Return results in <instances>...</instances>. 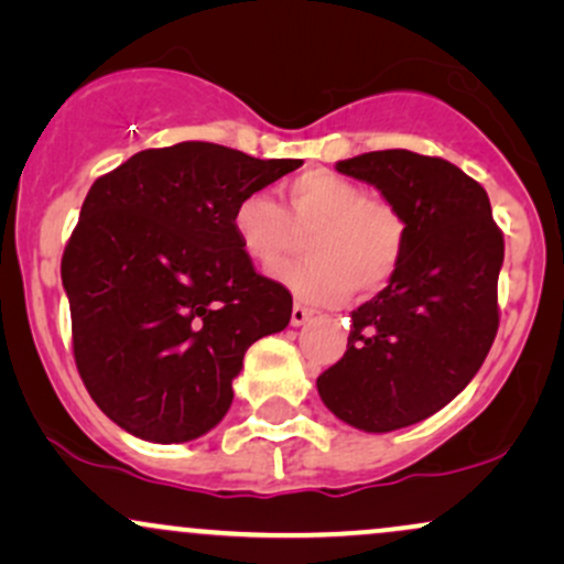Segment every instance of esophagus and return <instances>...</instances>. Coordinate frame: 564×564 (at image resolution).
Masks as SVG:
<instances>
[{
    "label": "esophagus",
    "instance_id": "esophagus-1",
    "mask_svg": "<svg viewBox=\"0 0 564 564\" xmlns=\"http://www.w3.org/2000/svg\"><path fill=\"white\" fill-rule=\"evenodd\" d=\"M310 315H313V310L294 304V307H291V326H304V323L310 321Z\"/></svg>",
    "mask_w": 564,
    "mask_h": 564
}]
</instances>
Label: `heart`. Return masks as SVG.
Masks as SVG:
<instances>
[{
  "instance_id": "obj_1",
  "label": "heart",
  "mask_w": 564,
  "mask_h": 564,
  "mask_svg": "<svg viewBox=\"0 0 564 564\" xmlns=\"http://www.w3.org/2000/svg\"><path fill=\"white\" fill-rule=\"evenodd\" d=\"M286 212L268 193H246L230 225L246 260L275 273L307 238L310 260L281 281L310 304H339L355 289L373 294L398 273L405 219L384 198L332 170H310L283 185Z\"/></svg>"
}]
</instances>
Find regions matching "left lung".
<instances>
[{
	"mask_svg": "<svg viewBox=\"0 0 564 564\" xmlns=\"http://www.w3.org/2000/svg\"><path fill=\"white\" fill-rule=\"evenodd\" d=\"M405 219L398 273L352 310L347 352L318 377L336 419L364 432L411 426L480 371L498 332L503 236L488 193L445 159L392 148L336 161Z\"/></svg>",
	"mask_w": 564,
	"mask_h": 564,
	"instance_id": "left-lung-1",
	"label": "left lung"
}]
</instances>
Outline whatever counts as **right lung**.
I'll use <instances>...</instances> for the list:
<instances>
[{
    "mask_svg": "<svg viewBox=\"0 0 564 564\" xmlns=\"http://www.w3.org/2000/svg\"><path fill=\"white\" fill-rule=\"evenodd\" d=\"M300 166L187 140L89 187L61 278L84 387L129 435L170 445L215 430L246 349L289 326L291 294L246 260L230 217Z\"/></svg>",
    "mask_w": 564,
    "mask_h": 564,
    "instance_id": "right-lung-1",
    "label": "right lung"
}]
</instances>
